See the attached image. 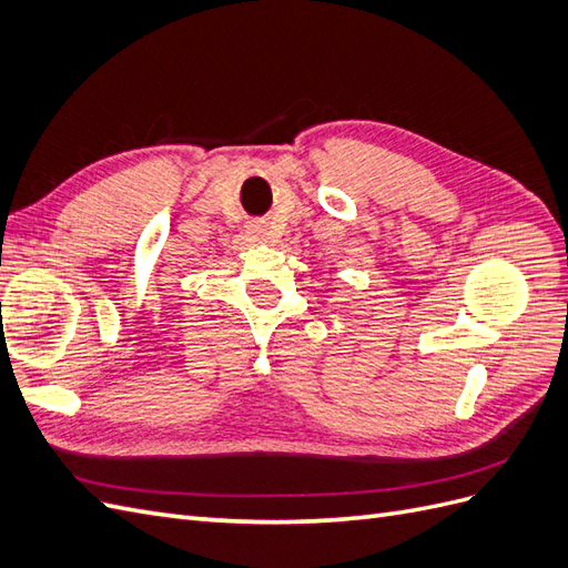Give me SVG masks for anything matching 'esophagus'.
Segmentation results:
<instances>
[{
  "instance_id": "1",
  "label": "esophagus",
  "mask_w": 568,
  "mask_h": 568,
  "mask_svg": "<svg viewBox=\"0 0 568 568\" xmlns=\"http://www.w3.org/2000/svg\"><path fill=\"white\" fill-rule=\"evenodd\" d=\"M246 230H248V234H251L253 242H267V239H270L265 222H251V225H248Z\"/></svg>"
}]
</instances>
